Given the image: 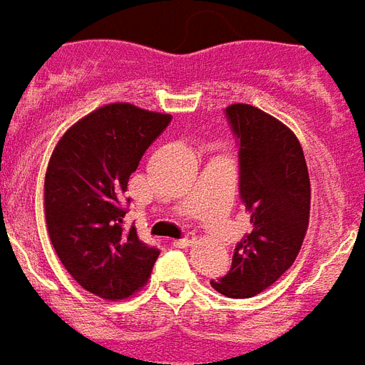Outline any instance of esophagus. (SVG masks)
<instances>
[{
  "instance_id": "1",
  "label": "esophagus",
  "mask_w": 365,
  "mask_h": 365,
  "mask_svg": "<svg viewBox=\"0 0 365 365\" xmlns=\"http://www.w3.org/2000/svg\"><path fill=\"white\" fill-rule=\"evenodd\" d=\"M195 242V237H185V238H180V240H174V246L175 248H187Z\"/></svg>"
}]
</instances>
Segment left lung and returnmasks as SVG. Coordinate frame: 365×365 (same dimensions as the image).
I'll list each match as a JSON object with an SVG mask.
<instances>
[{
	"label": "left lung",
	"mask_w": 365,
	"mask_h": 365,
	"mask_svg": "<svg viewBox=\"0 0 365 365\" xmlns=\"http://www.w3.org/2000/svg\"><path fill=\"white\" fill-rule=\"evenodd\" d=\"M238 138L240 197L252 230L235 248L213 289L246 299L268 289L297 258L309 227L311 182L301 143L287 125L248 103L227 107Z\"/></svg>",
	"instance_id": "left-lung-1"
}]
</instances>
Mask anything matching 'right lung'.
Wrapping results in <instances>:
<instances>
[{
    "label": "right lung",
    "instance_id": "1",
    "mask_svg": "<svg viewBox=\"0 0 365 365\" xmlns=\"http://www.w3.org/2000/svg\"><path fill=\"white\" fill-rule=\"evenodd\" d=\"M172 115L109 103L74 123L52 150L44 175L48 237L68 274L109 301L130 297L148 282L158 250L120 207L130 174Z\"/></svg>",
    "mask_w": 365,
    "mask_h": 365
}]
</instances>
